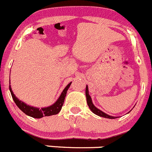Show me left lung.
<instances>
[{"mask_svg": "<svg viewBox=\"0 0 152 152\" xmlns=\"http://www.w3.org/2000/svg\"><path fill=\"white\" fill-rule=\"evenodd\" d=\"M85 94H86V98H87V103H88V105L89 107V108L91 109V111L94 113L96 114V115L99 116V117H104V118H107V119H115L117 118L118 117H112V116L108 115L107 113H104L103 111H102L101 110L97 108L96 107L94 106V104H93L92 99H91V97L90 96L89 92H88V87L86 86V89H85ZM130 112V111H129Z\"/></svg>", "mask_w": 152, "mask_h": 152, "instance_id": "8db88e82", "label": "left lung"}]
</instances>
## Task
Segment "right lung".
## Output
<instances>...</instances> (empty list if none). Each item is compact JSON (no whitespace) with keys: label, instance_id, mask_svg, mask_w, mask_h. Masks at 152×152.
I'll list each match as a JSON object with an SVG mask.
<instances>
[{"label":"right lung","instance_id":"obj_1","mask_svg":"<svg viewBox=\"0 0 152 152\" xmlns=\"http://www.w3.org/2000/svg\"><path fill=\"white\" fill-rule=\"evenodd\" d=\"M70 85H71V82L68 84V85L66 86V88H64V91H62V93L60 95L59 98L57 99V101L54 103L52 105L49 106V107H42V108H38V107H32V106H29L28 104H26V103H24L23 102L19 100L17 97L15 96L14 94H13L12 91V88L10 85V91L11 93V95L12 96L13 100H14L15 103L16 104V105L25 113L26 115L29 116V117H32L33 118H42L43 117H48V116H52L57 114V113H59V111L61 110V107H62L63 104H64V99H65L66 94H67V91L68 90V88H70Z\"/></svg>","mask_w":152,"mask_h":152}]
</instances>
